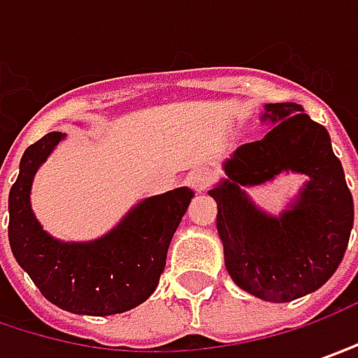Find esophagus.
<instances>
[{
  "instance_id": "1",
  "label": "esophagus",
  "mask_w": 358,
  "mask_h": 358,
  "mask_svg": "<svg viewBox=\"0 0 358 358\" xmlns=\"http://www.w3.org/2000/svg\"><path fill=\"white\" fill-rule=\"evenodd\" d=\"M212 182H214V174H212V170H208V168H196L194 172L188 176V184L194 188L196 192L208 190L210 186H212Z\"/></svg>"
}]
</instances>
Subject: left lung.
Here are the masks:
<instances>
[{"instance_id": "obj_1", "label": "left lung", "mask_w": 358, "mask_h": 358, "mask_svg": "<svg viewBox=\"0 0 358 358\" xmlns=\"http://www.w3.org/2000/svg\"><path fill=\"white\" fill-rule=\"evenodd\" d=\"M276 126L244 144L226 162L224 180L210 196L232 280L268 303H288L320 288L338 268L349 244L355 206L329 132L299 103H268ZM282 169L309 176L299 202L280 219L254 208L241 185L262 183Z\"/></svg>"}]
</instances>
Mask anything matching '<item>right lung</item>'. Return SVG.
<instances>
[{"mask_svg":"<svg viewBox=\"0 0 358 358\" xmlns=\"http://www.w3.org/2000/svg\"><path fill=\"white\" fill-rule=\"evenodd\" d=\"M62 138V132L45 134L22 156L20 176L9 190L11 252L55 306L92 317L126 313L144 303L158 287L170 241L194 192L176 188L144 200L100 241H54L31 212L29 188L38 166Z\"/></svg>","mask_w":358,"mask_h":358,"instance_id":"right-lung-1","label":"right lung"}]
</instances>
